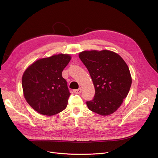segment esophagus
Instances as JSON below:
<instances>
[{
    "label": "esophagus",
    "mask_w": 158,
    "mask_h": 158,
    "mask_svg": "<svg viewBox=\"0 0 158 158\" xmlns=\"http://www.w3.org/2000/svg\"><path fill=\"white\" fill-rule=\"evenodd\" d=\"M73 92L75 94H80L81 93V92H82V89H81V88H79L76 89H73Z\"/></svg>",
    "instance_id": "esophagus-1"
}]
</instances>
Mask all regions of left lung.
<instances>
[{
  "instance_id": "left-lung-1",
  "label": "left lung",
  "mask_w": 158,
  "mask_h": 158,
  "mask_svg": "<svg viewBox=\"0 0 158 158\" xmlns=\"http://www.w3.org/2000/svg\"><path fill=\"white\" fill-rule=\"evenodd\" d=\"M79 57L87 68L95 87L93 100L87 101L89 110L109 115L118 110L129 92L132 79L128 66L114 52L85 51Z\"/></svg>"
}]
</instances>
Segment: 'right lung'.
Instances as JSON below:
<instances>
[{"mask_svg":"<svg viewBox=\"0 0 158 158\" xmlns=\"http://www.w3.org/2000/svg\"><path fill=\"white\" fill-rule=\"evenodd\" d=\"M70 60L69 54L54 55L37 60L24 72L23 95L38 113L52 116L66 107L70 93L62 72Z\"/></svg>","mask_w":158,"mask_h":158,"instance_id":"right-lung-1","label":"right lung"}]
</instances>
